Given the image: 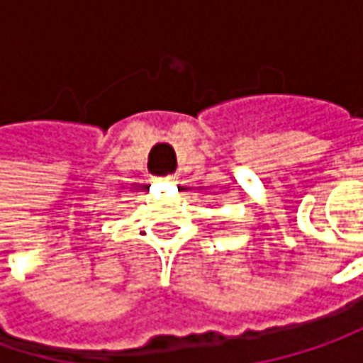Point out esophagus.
Returning <instances> with one entry per match:
<instances>
[{
    "label": "esophagus",
    "mask_w": 363,
    "mask_h": 363,
    "mask_svg": "<svg viewBox=\"0 0 363 363\" xmlns=\"http://www.w3.org/2000/svg\"><path fill=\"white\" fill-rule=\"evenodd\" d=\"M166 181H170V182H174V177H166Z\"/></svg>",
    "instance_id": "esophagus-1"
}]
</instances>
